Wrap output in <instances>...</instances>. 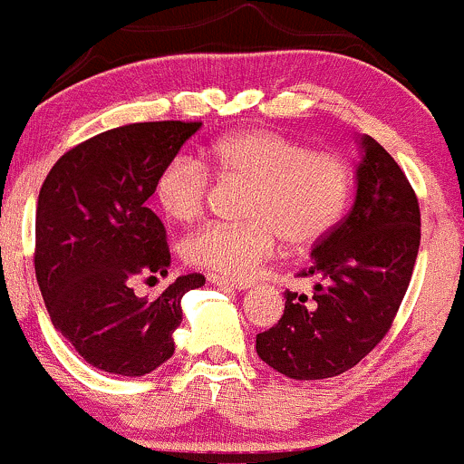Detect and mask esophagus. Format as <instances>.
<instances>
[{
  "label": "esophagus",
  "instance_id": "1",
  "mask_svg": "<svg viewBox=\"0 0 464 464\" xmlns=\"http://www.w3.org/2000/svg\"><path fill=\"white\" fill-rule=\"evenodd\" d=\"M207 279H209L214 285L233 287V290H246V287L253 285L248 279H228V276H220V275H214V273L207 276Z\"/></svg>",
  "mask_w": 464,
  "mask_h": 464
}]
</instances>
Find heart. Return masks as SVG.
<instances>
[{
    "label": "heart",
    "instance_id": "b5f03b06",
    "mask_svg": "<svg viewBox=\"0 0 464 464\" xmlns=\"http://www.w3.org/2000/svg\"><path fill=\"white\" fill-rule=\"evenodd\" d=\"M216 172L246 183L244 218L200 227L185 239L183 255L198 268L248 276L270 259L281 239L310 248L343 222L353 194V172L343 154L312 150L276 130L250 129L222 137L211 148ZM209 168L189 154L163 165L154 198L169 220L189 222L205 211L211 194Z\"/></svg>",
    "mask_w": 464,
    "mask_h": 464
}]
</instances>
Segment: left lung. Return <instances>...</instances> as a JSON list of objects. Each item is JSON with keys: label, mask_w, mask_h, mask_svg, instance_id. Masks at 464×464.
I'll list each match as a JSON object with an SVG mask.
<instances>
[{"label": "left lung", "mask_w": 464, "mask_h": 464, "mask_svg": "<svg viewBox=\"0 0 464 464\" xmlns=\"http://www.w3.org/2000/svg\"><path fill=\"white\" fill-rule=\"evenodd\" d=\"M358 196L296 276H321L312 299L285 290L279 323L257 334V355L290 380L353 369L384 340L412 279L420 211L412 185L372 137H362Z\"/></svg>", "instance_id": "left-lung-1"}]
</instances>
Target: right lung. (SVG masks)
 Wrapping results in <instances>:
<instances>
[{
  "instance_id": "right-lung-1",
  "label": "right lung",
  "mask_w": 464,
  "mask_h": 464,
  "mask_svg": "<svg viewBox=\"0 0 464 464\" xmlns=\"http://www.w3.org/2000/svg\"><path fill=\"white\" fill-rule=\"evenodd\" d=\"M200 121H140L67 150L36 202L34 273L52 323L95 369L137 377L174 353L180 299L205 276H179L154 301L132 281L165 275V227L146 200Z\"/></svg>"
}]
</instances>
